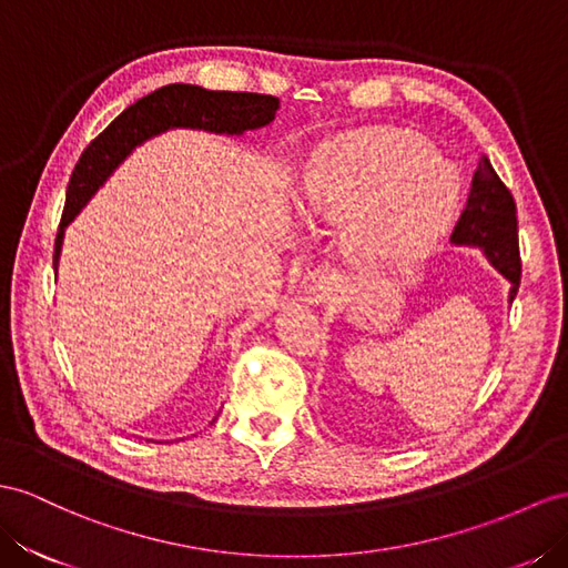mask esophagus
<instances>
[{
    "label": "esophagus",
    "mask_w": 568,
    "mask_h": 568,
    "mask_svg": "<svg viewBox=\"0 0 568 568\" xmlns=\"http://www.w3.org/2000/svg\"><path fill=\"white\" fill-rule=\"evenodd\" d=\"M336 281L338 278L333 271H322V268L310 271L307 275H304L302 285H300L302 295L310 302H326V300H331L333 293H336V287H338Z\"/></svg>",
    "instance_id": "1"
}]
</instances>
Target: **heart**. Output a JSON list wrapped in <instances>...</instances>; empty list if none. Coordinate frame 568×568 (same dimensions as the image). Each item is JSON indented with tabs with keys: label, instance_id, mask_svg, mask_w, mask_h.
Returning <instances> with one entry per match:
<instances>
[{
	"label": "heart",
	"instance_id": "1",
	"mask_svg": "<svg viewBox=\"0 0 568 568\" xmlns=\"http://www.w3.org/2000/svg\"><path fill=\"white\" fill-rule=\"evenodd\" d=\"M463 174L403 129H357L324 141L302 180L307 221L345 225L357 264L405 268L427 258L460 209Z\"/></svg>",
	"mask_w": 568,
	"mask_h": 568
}]
</instances>
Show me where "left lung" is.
Wrapping results in <instances>:
<instances>
[{
	"mask_svg": "<svg viewBox=\"0 0 568 568\" xmlns=\"http://www.w3.org/2000/svg\"><path fill=\"white\" fill-rule=\"evenodd\" d=\"M450 242L483 250L489 264L511 283L508 302H514L520 285L516 201L499 180V174L494 172L487 155H483L473 174L468 203H465Z\"/></svg>",
	"mask_w": 568,
	"mask_h": 568,
	"instance_id": "obj_1",
	"label": "left lung"
}]
</instances>
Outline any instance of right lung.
Returning a JSON list of instances; mask_svg holds the SVG:
<instances>
[{
    "label": "right lung",
    "mask_w": 568,
    "mask_h": 568,
    "mask_svg": "<svg viewBox=\"0 0 568 568\" xmlns=\"http://www.w3.org/2000/svg\"><path fill=\"white\" fill-rule=\"evenodd\" d=\"M278 108L281 100L273 95L206 91L189 83L163 85L129 105L120 118L110 122L103 134L91 141L71 172L64 213L54 240V268L60 264L67 225L74 221L136 145L168 132V129H201L211 134L242 136L252 129L271 124Z\"/></svg>",
    "instance_id": "1"
}]
</instances>
